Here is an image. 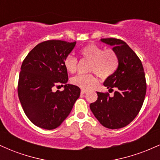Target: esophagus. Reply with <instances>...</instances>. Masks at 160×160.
I'll use <instances>...</instances> for the list:
<instances>
[{
    "instance_id": "34e87169",
    "label": "esophagus",
    "mask_w": 160,
    "mask_h": 160,
    "mask_svg": "<svg viewBox=\"0 0 160 160\" xmlns=\"http://www.w3.org/2000/svg\"><path fill=\"white\" fill-rule=\"evenodd\" d=\"M86 92H87V91L86 90H84V89H82L81 90V94H86Z\"/></svg>"
}]
</instances>
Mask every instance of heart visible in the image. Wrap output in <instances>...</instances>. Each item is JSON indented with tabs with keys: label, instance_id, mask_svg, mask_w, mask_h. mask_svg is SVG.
I'll list each match as a JSON object with an SVG mask.
<instances>
[{
	"label": "heart",
	"instance_id": "heart-1",
	"mask_svg": "<svg viewBox=\"0 0 160 160\" xmlns=\"http://www.w3.org/2000/svg\"><path fill=\"white\" fill-rule=\"evenodd\" d=\"M83 59L90 62L89 71H93L101 78H108L115 71L117 66V57L111 49L101 48L95 44H89L80 51ZM64 66L70 73H75L78 69V59L72 55H68L64 60ZM71 83L84 90L93 89L98 83V80L93 74H79L71 78Z\"/></svg>",
	"mask_w": 160,
	"mask_h": 160
}]
</instances>
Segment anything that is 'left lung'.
Segmentation results:
<instances>
[{
    "instance_id": "obj_1",
    "label": "left lung",
    "mask_w": 160,
    "mask_h": 160,
    "mask_svg": "<svg viewBox=\"0 0 160 160\" xmlns=\"http://www.w3.org/2000/svg\"><path fill=\"white\" fill-rule=\"evenodd\" d=\"M101 41L113 47L118 59L115 72L104 82L109 93L97 92L98 99L90 104L95 118L104 127L117 129L127 126L140 111L146 95L147 84L140 58L124 41L116 38H102Z\"/></svg>"
}]
</instances>
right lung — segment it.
<instances>
[{
	"instance_id": "right-lung-1",
	"label": "right lung",
	"mask_w": 160,
	"mask_h": 160,
	"mask_svg": "<svg viewBox=\"0 0 160 160\" xmlns=\"http://www.w3.org/2000/svg\"><path fill=\"white\" fill-rule=\"evenodd\" d=\"M75 45L76 41L42 42L22 64L18 95L28 118L38 127L48 130L58 127L80 97V88L67 84L68 75L64 66L65 57ZM59 83L65 84L64 90L53 91V87Z\"/></svg>"
}]
</instances>
